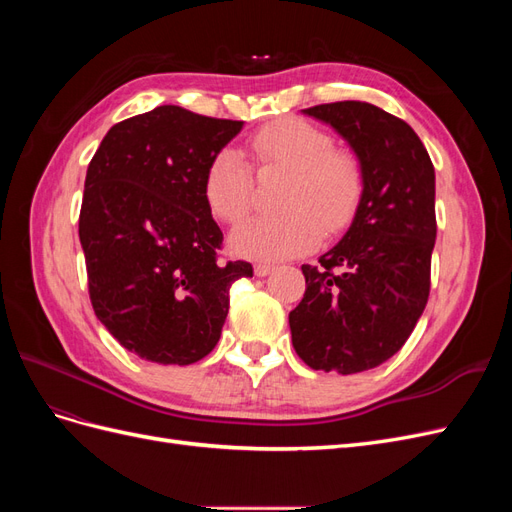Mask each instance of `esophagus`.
Instances as JSON below:
<instances>
[{"instance_id": "1", "label": "esophagus", "mask_w": 512, "mask_h": 512, "mask_svg": "<svg viewBox=\"0 0 512 512\" xmlns=\"http://www.w3.org/2000/svg\"><path fill=\"white\" fill-rule=\"evenodd\" d=\"M273 269H275L273 265H265V262H258V265L254 267V273H256L258 277H267Z\"/></svg>"}]
</instances>
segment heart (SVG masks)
I'll return each instance as SVG.
<instances>
[{
    "label": "heart",
    "mask_w": 512,
    "mask_h": 512,
    "mask_svg": "<svg viewBox=\"0 0 512 512\" xmlns=\"http://www.w3.org/2000/svg\"><path fill=\"white\" fill-rule=\"evenodd\" d=\"M250 151L258 168H284L280 198L286 209L258 215L230 237L232 252L254 260L301 256L320 243L322 232L344 230L363 194V168L352 151L333 147L329 132L303 119H277L256 130ZM254 170L235 147H222L205 175V200L215 218L237 224L250 211Z\"/></svg>",
    "instance_id": "obj_1"
}]
</instances>
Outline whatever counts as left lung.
<instances>
[{"label": "left lung", "instance_id": "obj_1", "mask_svg": "<svg viewBox=\"0 0 512 512\" xmlns=\"http://www.w3.org/2000/svg\"><path fill=\"white\" fill-rule=\"evenodd\" d=\"M344 138L363 168L354 220L335 247L303 265L305 294L288 322L301 359L322 371L359 374L406 344L429 299L436 245V173L421 138L367 102L303 111Z\"/></svg>", "mask_w": 512, "mask_h": 512}]
</instances>
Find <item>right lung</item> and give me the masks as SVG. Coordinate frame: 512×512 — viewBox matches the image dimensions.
I'll list each match as a JSON object with an SVG mask.
<instances>
[{
    "instance_id": "right-lung-1",
    "label": "right lung",
    "mask_w": 512,
    "mask_h": 512,
    "mask_svg": "<svg viewBox=\"0 0 512 512\" xmlns=\"http://www.w3.org/2000/svg\"><path fill=\"white\" fill-rule=\"evenodd\" d=\"M243 128L164 104L119 121L91 158L79 218L89 299L117 342L160 365H190L222 335L230 286L254 269L218 260L205 200L211 158Z\"/></svg>"
}]
</instances>
